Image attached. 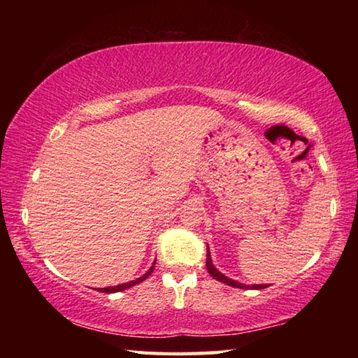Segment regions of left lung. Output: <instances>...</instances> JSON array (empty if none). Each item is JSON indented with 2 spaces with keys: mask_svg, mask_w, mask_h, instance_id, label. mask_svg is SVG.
Returning a JSON list of instances; mask_svg holds the SVG:
<instances>
[{
  "mask_svg": "<svg viewBox=\"0 0 358 358\" xmlns=\"http://www.w3.org/2000/svg\"><path fill=\"white\" fill-rule=\"evenodd\" d=\"M206 268H208V272L210 273V277H214L215 280L222 281V283L229 285V286H232V287H240V289H264V287H268L266 285H252V286L241 285V283H238V281H235V280H232V278H229V277L223 275V273L215 268L214 263H212L209 248H208V254H206Z\"/></svg>",
  "mask_w": 358,
  "mask_h": 358,
  "instance_id": "1",
  "label": "left lung"
}]
</instances>
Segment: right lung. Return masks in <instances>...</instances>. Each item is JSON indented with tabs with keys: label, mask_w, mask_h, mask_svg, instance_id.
I'll list each match as a JSON object with an SVG mask.
<instances>
[{
	"label": "right lung",
	"mask_w": 358,
	"mask_h": 358,
	"mask_svg": "<svg viewBox=\"0 0 358 358\" xmlns=\"http://www.w3.org/2000/svg\"><path fill=\"white\" fill-rule=\"evenodd\" d=\"M154 268H155V263L150 266V269L144 273L143 277H140V278H136V280H132V281H129V283H123V285H118V286H109V287H100L98 289V291L100 292H106V294H113V292H120V291H124V289H127V287H132V286H135V285H138V283H141V281H144L146 280L152 272H154Z\"/></svg>",
	"instance_id": "right-lung-1"
}]
</instances>
